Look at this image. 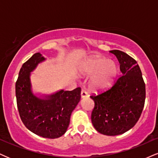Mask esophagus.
<instances>
[{
  "label": "esophagus",
  "instance_id": "34e87169",
  "mask_svg": "<svg viewBox=\"0 0 158 158\" xmlns=\"http://www.w3.org/2000/svg\"><path fill=\"white\" fill-rule=\"evenodd\" d=\"M81 98L88 97V94H87V92H86L85 90H81Z\"/></svg>",
  "mask_w": 158,
  "mask_h": 158
}]
</instances>
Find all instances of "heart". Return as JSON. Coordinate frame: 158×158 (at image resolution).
I'll return each mask as SVG.
<instances>
[{"mask_svg":"<svg viewBox=\"0 0 158 158\" xmlns=\"http://www.w3.org/2000/svg\"><path fill=\"white\" fill-rule=\"evenodd\" d=\"M78 72L83 77L90 76V87L96 92L110 88L118 77V67L114 61L99 56L83 59L78 65Z\"/></svg>","mask_w":158,"mask_h":158,"instance_id":"1","label":"heart"}]
</instances>
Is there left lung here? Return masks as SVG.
<instances>
[{
	"label": "left lung",
	"mask_w": 158,
	"mask_h": 158,
	"mask_svg": "<svg viewBox=\"0 0 158 158\" xmlns=\"http://www.w3.org/2000/svg\"><path fill=\"white\" fill-rule=\"evenodd\" d=\"M110 52L116 56L122 76L109 90L90 96L95 103L91 121L101 134L114 136L135 125L144 107L146 87L139 65L133 58L119 50Z\"/></svg>",
	"instance_id": "obj_1"
}]
</instances>
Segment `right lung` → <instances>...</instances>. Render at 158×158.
<instances>
[{"mask_svg": "<svg viewBox=\"0 0 158 158\" xmlns=\"http://www.w3.org/2000/svg\"><path fill=\"white\" fill-rule=\"evenodd\" d=\"M45 60L40 53H36L22 65L15 84L17 104L28 130L43 138H57L68 130L72 112L80 101L81 88L51 94L33 93L31 73Z\"/></svg>", "mask_w": 158, "mask_h": 158, "instance_id": "add662e5", "label": "right lung"}]
</instances>
